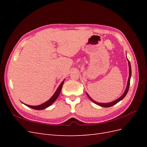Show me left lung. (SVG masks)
Masks as SVG:
<instances>
[{"label":"left lung","mask_w":147,"mask_h":147,"mask_svg":"<svg viewBox=\"0 0 147 147\" xmlns=\"http://www.w3.org/2000/svg\"><path fill=\"white\" fill-rule=\"evenodd\" d=\"M128 64H129V78H128V81H127V87H126V89L125 90V92H124L123 93V94L119 97V98H118V99H117L116 100H115L113 102H110V103H107V104H104V103H98V102H96V101L93 100L91 97L89 96V95L87 94V96H88L89 99H90L91 101H92L94 103L97 104L98 105H100L101 107H110L111 106H113V105L117 104L118 102H119L121 100H122L124 97L126 96V95L127 94V93L128 92V90H129V85H130V79H131V64H130V62L128 61Z\"/></svg>","instance_id":"obj_1"}]
</instances>
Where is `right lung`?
Masks as SVG:
<instances>
[{
  "label": "right lung",
  "mask_w": 147,
  "mask_h": 147,
  "mask_svg": "<svg viewBox=\"0 0 147 147\" xmlns=\"http://www.w3.org/2000/svg\"><path fill=\"white\" fill-rule=\"evenodd\" d=\"M64 80L61 83L59 86L58 87V88H57V90H56V91L55 92V94H53V96L48 101L45 102V103H43V104L40 105H37V106H32V105H26V104H25V105L26 106L32 108V109H35V110H43L44 109H46L47 107H48L51 105L57 98V97H58V96L60 94V92L61 91L62 87H63V85L64 84Z\"/></svg>",
  "instance_id": "1"
}]
</instances>
